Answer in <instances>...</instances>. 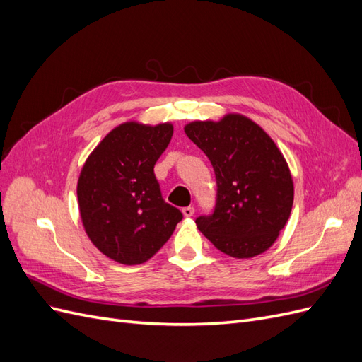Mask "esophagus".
Returning a JSON list of instances; mask_svg holds the SVG:
<instances>
[{"instance_id":"1","label":"esophagus","mask_w":362,"mask_h":362,"mask_svg":"<svg viewBox=\"0 0 362 362\" xmlns=\"http://www.w3.org/2000/svg\"><path fill=\"white\" fill-rule=\"evenodd\" d=\"M182 214H184L185 217H192V216L194 214V208H193V206H184V208H182Z\"/></svg>"}]
</instances>
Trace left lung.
<instances>
[{
	"label": "left lung",
	"mask_w": 362,
	"mask_h": 362,
	"mask_svg": "<svg viewBox=\"0 0 362 362\" xmlns=\"http://www.w3.org/2000/svg\"><path fill=\"white\" fill-rule=\"evenodd\" d=\"M184 131L216 173V206L213 214L196 218L199 231L229 257L266 252L286 226L294 198L288 164L275 141L238 113L217 122L194 120Z\"/></svg>",
	"instance_id": "obj_1"
}]
</instances>
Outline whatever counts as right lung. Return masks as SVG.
Returning <instances> with one entry per match:
<instances>
[{
	"instance_id": "1",
	"label": "right lung",
	"mask_w": 362,
	"mask_h": 362,
	"mask_svg": "<svg viewBox=\"0 0 362 362\" xmlns=\"http://www.w3.org/2000/svg\"><path fill=\"white\" fill-rule=\"evenodd\" d=\"M172 134L169 122H125L101 140L81 169L76 196L86 234L120 264L154 257L182 218L164 202L154 173Z\"/></svg>"
}]
</instances>
